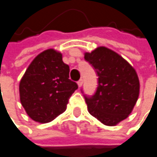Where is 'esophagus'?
<instances>
[{"label": "esophagus", "mask_w": 157, "mask_h": 157, "mask_svg": "<svg viewBox=\"0 0 157 157\" xmlns=\"http://www.w3.org/2000/svg\"><path fill=\"white\" fill-rule=\"evenodd\" d=\"M83 82H84V81H83V79H82V78H81V79H80L79 81H78V82H77V84H78V86H79V87H81V86H83Z\"/></svg>", "instance_id": "34e87169"}]
</instances>
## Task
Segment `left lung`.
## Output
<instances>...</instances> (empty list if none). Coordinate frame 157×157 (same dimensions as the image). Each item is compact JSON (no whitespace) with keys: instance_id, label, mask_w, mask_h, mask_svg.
<instances>
[{"instance_id":"obj_1","label":"left lung","mask_w":157,"mask_h":157,"mask_svg":"<svg viewBox=\"0 0 157 157\" xmlns=\"http://www.w3.org/2000/svg\"><path fill=\"white\" fill-rule=\"evenodd\" d=\"M85 59L98 74V87L92 96L84 94L89 113L106 126H115L133 110L140 92L135 70L115 52L98 47L86 53Z\"/></svg>"}]
</instances>
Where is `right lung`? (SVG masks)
I'll list each match as a JSON object with an SVG mask.
<instances>
[{
  "label": "right lung",
  "instance_id": "1",
  "mask_svg": "<svg viewBox=\"0 0 157 157\" xmlns=\"http://www.w3.org/2000/svg\"><path fill=\"white\" fill-rule=\"evenodd\" d=\"M70 67L62 55L48 49L38 55L19 84L20 101L28 115L36 122L48 123L65 112L71 94L78 88L69 79Z\"/></svg>",
  "mask_w": 157,
  "mask_h": 157
}]
</instances>
